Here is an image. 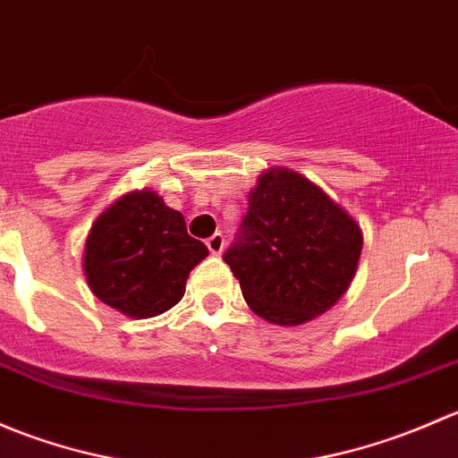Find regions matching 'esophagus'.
Listing matches in <instances>:
<instances>
[{"instance_id":"esophagus-1","label":"esophagus","mask_w":458,"mask_h":458,"mask_svg":"<svg viewBox=\"0 0 458 458\" xmlns=\"http://www.w3.org/2000/svg\"><path fill=\"white\" fill-rule=\"evenodd\" d=\"M224 243H225L224 233H215L206 239V246L212 255H221V250H224Z\"/></svg>"}]
</instances>
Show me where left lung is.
Here are the masks:
<instances>
[{"label": "left lung", "instance_id": "1", "mask_svg": "<svg viewBox=\"0 0 458 458\" xmlns=\"http://www.w3.org/2000/svg\"><path fill=\"white\" fill-rule=\"evenodd\" d=\"M361 246L357 221L321 188L293 170H267L224 261L259 317L299 326L339 301Z\"/></svg>", "mask_w": 458, "mask_h": 458}]
</instances>
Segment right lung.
Wrapping results in <instances>:
<instances>
[{
    "mask_svg": "<svg viewBox=\"0 0 458 458\" xmlns=\"http://www.w3.org/2000/svg\"><path fill=\"white\" fill-rule=\"evenodd\" d=\"M206 255L208 248L188 234L182 212L141 191L95 221L84 272L95 297L123 315L148 318L183 297L188 275Z\"/></svg>",
    "mask_w": 458,
    "mask_h": 458,
    "instance_id": "obj_1",
    "label": "right lung"
}]
</instances>
